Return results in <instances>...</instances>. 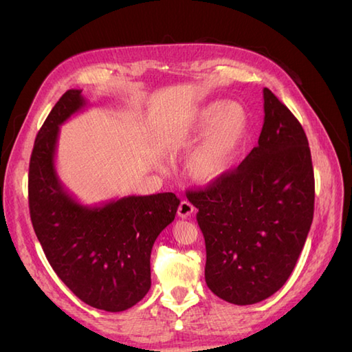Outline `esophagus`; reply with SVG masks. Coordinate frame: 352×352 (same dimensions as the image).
<instances>
[{"label":"esophagus","instance_id":"1","mask_svg":"<svg viewBox=\"0 0 352 352\" xmlns=\"http://www.w3.org/2000/svg\"><path fill=\"white\" fill-rule=\"evenodd\" d=\"M193 210H195V208H193V206L189 203V201H182L180 206H178V216L186 219L193 213Z\"/></svg>","mask_w":352,"mask_h":352}]
</instances>
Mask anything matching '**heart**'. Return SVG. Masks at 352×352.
<instances>
[{"instance_id":"b5f03b06","label":"heart","mask_w":352,"mask_h":352,"mask_svg":"<svg viewBox=\"0 0 352 352\" xmlns=\"http://www.w3.org/2000/svg\"><path fill=\"white\" fill-rule=\"evenodd\" d=\"M250 115L237 101H214L199 109L190 124L168 142L169 151L188 149V169L199 182H214L226 175L243 151L250 138Z\"/></svg>"}]
</instances>
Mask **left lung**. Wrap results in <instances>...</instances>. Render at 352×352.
Returning a JSON list of instances; mask_svg holds the SVG:
<instances>
[{
    "label": "left lung",
    "mask_w": 352,
    "mask_h": 352,
    "mask_svg": "<svg viewBox=\"0 0 352 352\" xmlns=\"http://www.w3.org/2000/svg\"><path fill=\"white\" fill-rule=\"evenodd\" d=\"M258 145L234 170L188 192L206 241V283L236 305L283 287L300 257L315 210L309 140L298 119L263 89Z\"/></svg>",
    "instance_id": "1"
}]
</instances>
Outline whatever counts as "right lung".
Wrapping results in <instances>:
<instances>
[{"label":"right lung","instance_id":"add662e5","mask_svg":"<svg viewBox=\"0 0 352 352\" xmlns=\"http://www.w3.org/2000/svg\"><path fill=\"white\" fill-rule=\"evenodd\" d=\"M69 89L34 140L28 170V204L34 233L58 278L91 307L124 311L151 287V250L174 221L175 193L124 197L85 206L65 188L56 169L60 125L86 107Z\"/></svg>","mask_w":352,"mask_h":352}]
</instances>
